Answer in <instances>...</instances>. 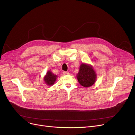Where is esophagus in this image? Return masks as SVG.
Here are the masks:
<instances>
[{
  "label": "esophagus",
  "mask_w": 135,
  "mask_h": 135,
  "mask_svg": "<svg viewBox=\"0 0 135 135\" xmlns=\"http://www.w3.org/2000/svg\"><path fill=\"white\" fill-rule=\"evenodd\" d=\"M63 74H64V75H68V74H69V73L68 72H63Z\"/></svg>",
  "instance_id": "esophagus-1"
}]
</instances>
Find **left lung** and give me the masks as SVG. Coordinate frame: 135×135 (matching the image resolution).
<instances>
[{
  "label": "left lung",
  "mask_w": 135,
  "mask_h": 135,
  "mask_svg": "<svg viewBox=\"0 0 135 135\" xmlns=\"http://www.w3.org/2000/svg\"><path fill=\"white\" fill-rule=\"evenodd\" d=\"M76 78L81 86L88 88L95 83L97 74L92 65L82 63L80 66L79 72L76 75Z\"/></svg>",
  "instance_id": "8db88e82"
}]
</instances>
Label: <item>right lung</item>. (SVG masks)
<instances>
[{"mask_svg":"<svg viewBox=\"0 0 135 135\" xmlns=\"http://www.w3.org/2000/svg\"><path fill=\"white\" fill-rule=\"evenodd\" d=\"M57 75L54 74L50 70H48L46 75L44 77L45 83L48 86H51L55 84Z\"/></svg>","mask_w":135,"mask_h":135,"instance_id":"right-lung-1","label":"right lung"}]
</instances>
